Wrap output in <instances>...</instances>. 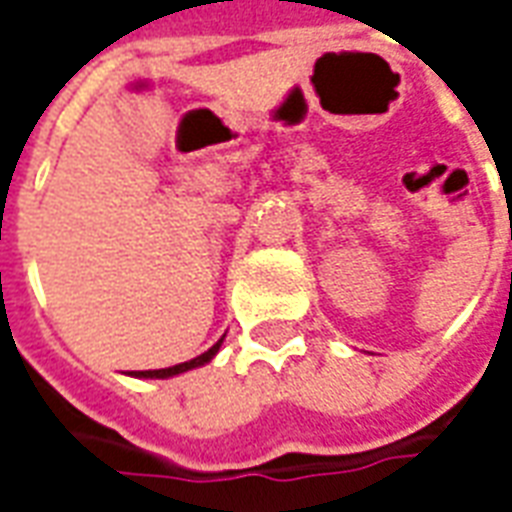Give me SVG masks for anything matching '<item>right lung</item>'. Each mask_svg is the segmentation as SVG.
Wrapping results in <instances>:
<instances>
[{"label":"right lung","instance_id":"add662e5","mask_svg":"<svg viewBox=\"0 0 512 512\" xmlns=\"http://www.w3.org/2000/svg\"><path fill=\"white\" fill-rule=\"evenodd\" d=\"M224 337L219 340V343H213L205 354L194 356V359H189V362H180V365H172V367H164V370H139V373H131L134 378H172V376H180V373H189V370H194V367H202L211 362L213 356L219 354V348H222Z\"/></svg>","mask_w":512,"mask_h":512}]
</instances>
